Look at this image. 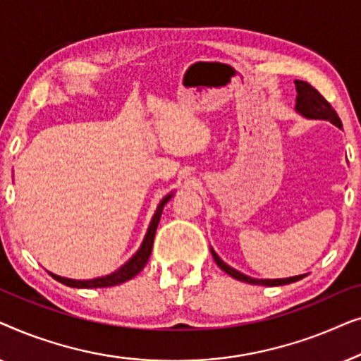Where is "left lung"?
<instances>
[{"label":"left lung","mask_w":361,"mask_h":361,"mask_svg":"<svg viewBox=\"0 0 361 361\" xmlns=\"http://www.w3.org/2000/svg\"><path fill=\"white\" fill-rule=\"evenodd\" d=\"M295 83V92H298V97H295V111L299 113L300 116L307 118V120H325L330 121L332 125L342 130V121L337 115V111L330 106V103L325 100V98L320 95V93L315 90L312 85H309L307 82L302 80H294ZM212 256H214L215 263L220 266L221 269L225 271L226 274H230L231 278L243 281V283L248 284H256V286H284V284H290L295 283V281L305 278V274H299V276H293V278H283V279H258V278H251V276H246L240 271H236L235 268H231L221 261L219 255L215 253L214 250L210 248Z\"/></svg>","instance_id":"8db88e82"}]
</instances>
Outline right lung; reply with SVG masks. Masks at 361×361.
I'll return each instance as SVG.
<instances>
[{
  "label": "right lung",
  "mask_w": 361,
  "mask_h": 361,
  "mask_svg": "<svg viewBox=\"0 0 361 361\" xmlns=\"http://www.w3.org/2000/svg\"><path fill=\"white\" fill-rule=\"evenodd\" d=\"M172 195H174V192H171V194L162 197V200L159 202V205H157L154 215H152L151 224H149V226H147V231L145 235V240H142V243L140 246V250H137L136 253L133 255L125 264L120 266L116 271H113V273L106 274V276H102V278H93V279L62 278V276L54 274V273H51V271H49V274H51L56 281H59V283L71 286V288H80V289L110 288V286H118V284L126 283V281L133 279L137 273H141V269L145 268L147 259H149L151 251H152V243H154L156 230H157V225H159L162 210H164V205L171 200Z\"/></svg>",
  "instance_id": "add662e5"
}]
</instances>
